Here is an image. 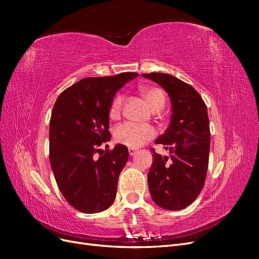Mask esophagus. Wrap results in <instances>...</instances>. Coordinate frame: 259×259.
I'll return each mask as SVG.
<instances>
[{"label":"esophagus","mask_w":259,"mask_h":259,"mask_svg":"<svg viewBox=\"0 0 259 259\" xmlns=\"http://www.w3.org/2000/svg\"><path fill=\"white\" fill-rule=\"evenodd\" d=\"M128 153H130V155H134V154L136 153V149L130 148V149H128Z\"/></svg>","instance_id":"1"}]
</instances>
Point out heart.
<instances>
[{
  "label": "heart",
  "instance_id": "obj_1",
  "mask_svg": "<svg viewBox=\"0 0 259 259\" xmlns=\"http://www.w3.org/2000/svg\"><path fill=\"white\" fill-rule=\"evenodd\" d=\"M140 94L145 98L146 103L154 112H159L165 106V95L161 89L155 86H142ZM123 105V96L116 94L109 107V117L111 120H117L121 115ZM155 136V131L150 125L136 124L126 122L119 125L114 131V139L117 144L130 148H138L145 145Z\"/></svg>",
  "mask_w": 259,
  "mask_h": 259
}]
</instances>
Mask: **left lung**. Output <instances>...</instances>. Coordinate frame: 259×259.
<instances>
[{"mask_svg": "<svg viewBox=\"0 0 259 259\" xmlns=\"http://www.w3.org/2000/svg\"><path fill=\"white\" fill-rule=\"evenodd\" d=\"M168 94L171 117L167 130L155 140L170 150L167 156L153 153L148 186L156 205L183 209L198 198L204 187L208 166L210 133L207 108L191 85L166 73H143Z\"/></svg>", "mask_w": 259, "mask_h": 259, "instance_id": "1", "label": "left lung"}]
</instances>
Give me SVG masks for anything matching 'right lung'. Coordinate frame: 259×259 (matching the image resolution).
<instances>
[{
	"label": "right lung",
	"instance_id": "right-lung-1",
	"mask_svg": "<svg viewBox=\"0 0 259 259\" xmlns=\"http://www.w3.org/2000/svg\"><path fill=\"white\" fill-rule=\"evenodd\" d=\"M138 75L86 77L62 92L50 121V161L61 194L70 205L86 214L99 213L114 202L117 180L128 159L126 146L112 150L109 142V107L115 93ZM103 153L99 158L95 154Z\"/></svg>",
	"mask_w": 259,
	"mask_h": 259
}]
</instances>
